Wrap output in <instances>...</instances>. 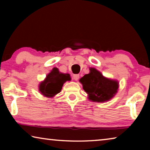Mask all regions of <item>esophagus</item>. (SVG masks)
<instances>
[{
  "label": "esophagus",
  "mask_w": 150,
  "mask_h": 150,
  "mask_svg": "<svg viewBox=\"0 0 150 150\" xmlns=\"http://www.w3.org/2000/svg\"><path fill=\"white\" fill-rule=\"evenodd\" d=\"M73 79H74L75 81H77L79 79V74L73 75Z\"/></svg>",
  "instance_id": "esophagus-1"
}]
</instances>
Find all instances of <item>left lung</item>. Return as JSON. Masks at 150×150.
<instances>
[{
  "label": "left lung",
  "instance_id": "obj_1",
  "mask_svg": "<svg viewBox=\"0 0 150 150\" xmlns=\"http://www.w3.org/2000/svg\"><path fill=\"white\" fill-rule=\"evenodd\" d=\"M90 71L79 80L89 100L98 103L110 100L117 93L118 83L103 77L95 68H91Z\"/></svg>",
  "mask_w": 150,
  "mask_h": 150
}]
</instances>
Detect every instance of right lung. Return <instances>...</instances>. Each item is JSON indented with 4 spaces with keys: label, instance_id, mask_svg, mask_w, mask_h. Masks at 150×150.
Instances as JSON below:
<instances>
[{
    "label": "right lung",
    "instance_id": "right-lung-1",
    "mask_svg": "<svg viewBox=\"0 0 150 150\" xmlns=\"http://www.w3.org/2000/svg\"><path fill=\"white\" fill-rule=\"evenodd\" d=\"M69 74H63L59 72L57 68H54L45 79L40 83L39 90L43 95L47 97H52L62 91L63 83L70 81Z\"/></svg>",
    "mask_w": 150,
    "mask_h": 150
}]
</instances>
